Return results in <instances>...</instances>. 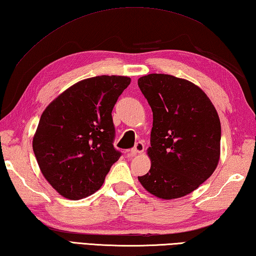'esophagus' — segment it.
I'll list each match as a JSON object with an SVG mask.
<instances>
[{"mask_svg":"<svg viewBox=\"0 0 256 256\" xmlns=\"http://www.w3.org/2000/svg\"><path fill=\"white\" fill-rule=\"evenodd\" d=\"M143 151H144V144L142 142H138L136 144V146L131 148V151H130V154L134 156V154H136V153H141Z\"/></svg>","mask_w":256,"mask_h":256,"instance_id":"obj_1","label":"esophagus"}]
</instances>
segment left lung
<instances>
[{
	"label": "left lung",
	"mask_w": 256,
	"mask_h": 256,
	"mask_svg": "<svg viewBox=\"0 0 256 256\" xmlns=\"http://www.w3.org/2000/svg\"><path fill=\"white\" fill-rule=\"evenodd\" d=\"M153 113L151 169L138 176L162 199L194 192L212 174L220 154V120L210 100L194 84L164 74L138 78Z\"/></svg>",
	"instance_id": "obj_1"
}]
</instances>
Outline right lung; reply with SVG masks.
<instances>
[{
    "mask_svg": "<svg viewBox=\"0 0 256 256\" xmlns=\"http://www.w3.org/2000/svg\"><path fill=\"white\" fill-rule=\"evenodd\" d=\"M131 78L96 76L69 87L44 110L34 152L48 182L72 200L97 192L122 152L112 110Z\"/></svg>",
    "mask_w": 256,
    "mask_h": 256,
    "instance_id": "add662e5",
    "label": "right lung"
}]
</instances>
